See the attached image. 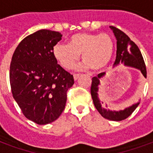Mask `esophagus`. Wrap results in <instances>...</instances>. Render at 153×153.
Masks as SVG:
<instances>
[{
  "label": "esophagus",
  "mask_w": 153,
  "mask_h": 153,
  "mask_svg": "<svg viewBox=\"0 0 153 153\" xmlns=\"http://www.w3.org/2000/svg\"><path fill=\"white\" fill-rule=\"evenodd\" d=\"M79 76H80V74H74V80H77V79H79Z\"/></svg>",
  "instance_id": "1"
}]
</instances>
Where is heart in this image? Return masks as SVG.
<instances>
[{"mask_svg":"<svg viewBox=\"0 0 153 153\" xmlns=\"http://www.w3.org/2000/svg\"><path fill=\"white\" fill-rule=\"evenodd\" d=\"M82 54L84 60L79 66L80 69H88L94 71L105 67L114 54V42L106 33L82 32L72 36L67 44H55L53 55L55 59L64 69L71 70L75 66Z\"/></svg>","mask_w":153,"mask_h":153,"instance_id":"b5f03b06","label":"heart"}]
</instances>
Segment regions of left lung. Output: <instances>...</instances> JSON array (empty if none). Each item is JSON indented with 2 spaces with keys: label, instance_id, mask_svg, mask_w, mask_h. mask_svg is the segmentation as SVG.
Wrapping results in <instances>:
<instances>
[{
  "label": "left lung",
  "instance_id": "1",
  "mask_svg": "<svg viewBox=\"0 0 153 153\" xmlns=\"http://www.w3.org/2000/svg\"><path fill=\"white\" fill-rule=\"evenodd\" d=\"M109 27L113 30V32L117 39V56L116 60L114 62V66L118 65L119 63H124L126 66L135 67L137 69L140 70L143 75L146 78L147 77L146 66L137 45L133 40H131L130 38L125 32L118 29L117 27L114 26H109ZM104 75L105 73L103 72L98 74V76L94 77L92 79L91 94L94 106L104 118L116 121L125 120L133 114V112L138 106L139 102L120 111H111L109 109H105L103 105H105L103 104V102L101 103L98 94L100 80Z\"/></svg>",
  "mask_w": 153,
  "mask_h": 153
}]
</instances>
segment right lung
<instances>
[{
    "label": "right lung",
    "instance_id": "1",
    "mask_svg": "<svg viewBox=\"0 0 153 153\" xmlns=\"http://www.w3.org/2000/svg\"><path fill=\"white\" fill-rule=\"evenodd\" d=\"M59 32L41 29L18 44L10 63L12 94L23 114L38 125L55 121L64 110L74 77L57 63L53 48Z\"/></svg>",
    "mask_w": 153,
    "mask_h": 153
}]
</instances>
